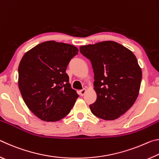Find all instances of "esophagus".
Returning a JSON list of instances; mask_svg holds the SVG:
<instances>
[{"label":"esophagus","instance_id":"1","mask_svg":"<svg viewBox=\"0 0 159 159\" xmlns=\"http://www.w3.org/2000/svg\"><path fill=\"white\" fill-rule=\"evenodd\" d=\"M85 93H86V89H85V88H83V90H80L79 91V94H80V96H83V95H84Z\"/></svg>","mask_w":159,"mask_h":159}]
</instances>
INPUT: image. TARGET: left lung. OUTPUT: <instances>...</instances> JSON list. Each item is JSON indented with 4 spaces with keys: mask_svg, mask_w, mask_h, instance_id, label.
<instances>
[{
    "mask_svg": "<svg viewBox=\"0 0 159 159\" xmlns=\"http://www.w3.org/2000/svg\"><path fill=\"white\" fill-rule=\"evenodd\" d=\"M80 52L90 60L97 99L91 112L102 119H116L133 105L139 95L142 70L132 51L107 41L83 45Z\"/></svg>",
    "mask_w": 159,
    "mask_h": 159,
    "instance_id": "8db88e82",
    "label": "left lung"
}]
</instances>
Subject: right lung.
<instances>
[{
    "instance_id": "add662e5",
    "label": "right lung",
    "mask_w": 159,
    "mask_h": 159,
    "mask_svg": "<svg viewBox=\"0 0 159 159\" xmlns=\"http://www.w3.org/2000/svg\"><path fill=\"white\" fill-rule=\"evenodd\" d=\"M79 49L54 41L41 43L26 52L18 68V85L26 105L44 121L60 120L69 114L79 98L66 73Z\"/></svg>"
}]
</instances>
